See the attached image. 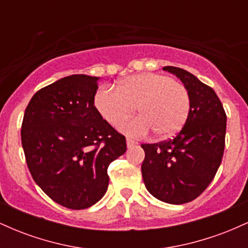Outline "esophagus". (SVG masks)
I'll list each match as a JSON object with an SVG mask.
<instances>
[{"label":"esophagus","instance_id":"34e87169","mask_svg":"<svg viewBox=\"0 0 248 248\" xmlns=\"http://www.w3.org/2000/svg\"><path fill=\"white\" fill-rule=\"evenodd\" d=\"M136 144H138V142L132 140V139H127V147L128 148H132L134 146H136Z\"/></svg>","mask_w":248,"mask_h":248}]
</instances>
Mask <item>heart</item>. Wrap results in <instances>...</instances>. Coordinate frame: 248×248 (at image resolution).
Segmentation results:
<instances>
[{
	"label": "heart",
	"instance_id": "1",
	"mask_svg": "<svg viewBox=\"0 0 248 248\" xmlns=\"http://www.w3.org/2000/svg\"><path fill=\"white\" fill-rule=\"evenodd\" d=\"M94 106L105 121L118 126L134 110L140 116L124 122L120 130L129 136H144L150 130L158 139L176 135L189 118L191 100L187 88L171 77L139 73L120 81L116 90L100 88Z\"/></svg>",
	"mask_w": 248,
	"mask_h": 248
}]
</instances>
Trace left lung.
I'll return each mask as SVG.
<instances>
[{
  "label": "left lung",
  "mask_w": 248,
  "mask_h": 248,
  "mask_svg": "<svg viewBox=\"0 0 248 248\" xmlns=\"http://www.w3.org/2000/svg\"><path fill=\"white\" fill-rule=\"evenodd\" d=\"M181 79L191 100L189 118L171 140L141 144V171L147 190L169 204L193 201L209 186L223 158L226 113L211 87L187 71L164 66Z\"/></svg>",
  "instance_id": "8db88e82"
}]
</instances>
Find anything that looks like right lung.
I'll return each mask as SVG.
<instances>
[{"mask_svg": "<svg viewBox=\"0 0 248 248\" xmlns=\"http://www.w3.org/2000/svg\"><path fill=\"white\" fill-rule=\"evenodd\" d=\"M98 77L73 75L41 88L25 108L21 139L37 186L72 210L94 205L107 191V169L126 138L94 106Z\"/></svg>", "mask_w": 248, "mask_h": 248, "instance_id": "obj_1", "label": "right lung"}]
</instances>
